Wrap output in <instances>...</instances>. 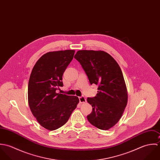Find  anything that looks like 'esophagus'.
<instances>
[{"label":"esophagus","instance_id":"1","mask_svg":"<svg viewBox=\"0 0 160 160\" xmlns=\"http://www.w3.org/2000/svg\"><path fill=\"white\" fill-rule=\"evenodd\" d=\"M79 102L81 103H86V98L84 96L79 97Z\"/></svg>","mask_w":160,"mask_h":160}]
</instances>
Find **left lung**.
I'll use <instances>...</instances> for the list:
<instances>
[{
  "mask_svg": "<svg viewBox=\"0 0 160 160\" xmlns=\"http://www.w3.org/2000/svg\"><path fill=\"white\" fill-rule=\"evenodd\" d=\"M91 84L98 85L95 97L88 98L92 112L89 122L102 130L113 128L121 119L128 103V91L122 71L114 58L103 50H78L74 55Z\"/></svg>",
  "mask_w": 160,
  "mask_h": 160,
  "instance_id": "1",
  "label": "left lung"
}]
</instances>
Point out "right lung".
<instances>
[{"label":"right lung","instance_id":"1","mask_svg":"<svg viewBox=\"0 0 160 160\" xmlns=\"http://www.w3.org/2000/svg\"><path fill=\"white\" fill-rule=\"evenodd\" d=\"M74 52V50L47 52L31 71L28 88L29 106L40 125L47 130L63 126L79 102L76 96L57 92L63 86L62 76Z\"/></svg>","mask_w":160,"mask_h":160}]
</instances>
